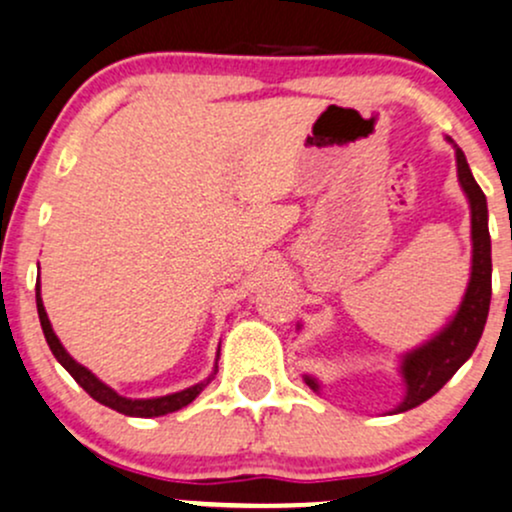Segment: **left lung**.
<instances>
[{"label":"left lung","mask_w":512,"mask_h":512,"mask_svg":"<svg viewBox=\"0 0 512 512\" xmlns=\"http://www.w3.org/2000/svg\"><path fill=\"white\" fill-rule=\"evenodd\" d=\"M447 140L454 145L452 138ZM454 155H457L459 184H462V192L469 199L471 211L469 284H466L457 313L447 320L445 328L437 330L423 345L401 355L398 374H401L406 391H403V401L389 413L411 411V408L435 396L471 357V352L476 350L488 318V306H491V235H488L486 194L476 184L462 148L454 145ZM303 381L308 384V389L320 393V381L316 376L303 374Z\"/></svg>","instance_id":"8db88e82"}]
</instances>
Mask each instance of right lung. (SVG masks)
Wrapping results in <instances>:
<instances>
[{
    "label": "right lung",
    "mask_w": 512,
    "mask_h": 512,
    "mask_svg": "<svg viewBox=\"0 0 512 512\" xmlns=\"http://www.w3.org/2000/svg\"><path fill=\"white\" fill-rule=\"evenodd\" d=\"M36 306H38V318H41V328H43V335H46V342H48L50 352H53L55 359H58V362L63 364L67 372H70L72 379H75L77 384H80L82 389L94 398V401H99L101 406H109L111 411H119L123 415H131V418H157V415L174 413V411H179V408L189 406V403H192L194 398L199 396V393L211 384V379L218 372V355H221V347H218L216 367H213V372L209 374V379L199 381V384L189 386V389H184V391L167 393V396L126 398V396H121V393H116L114 389H111V386H106L104 381L97 379V376L89 372L87 367H82L80 362H75V359L70 357V352L65 350L63 342H60L58 335L53 333V325H50L46 306H43V299H41V282H38V286H36Z\"/></svg>",
    "instance_id": "1"
}]
</instances>
